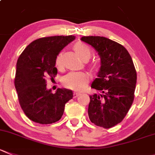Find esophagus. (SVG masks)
Here are the masks:
<instances>
[{"instance_id": "34e87169", "label": "esophagus", "mask_w": 155, "mask_h": 155, "mask_svg": "<svg viewBox=\"0 0 155 155\" xmlns=\"http://www.w3.org/2000/svg\"><path fill=\"white\" fill-rule=\"evenodd\" d=\"M79 95H80V93H78V92H74V94H73L74 98H76V97H78Z\"/></svg>"}]
</instances>
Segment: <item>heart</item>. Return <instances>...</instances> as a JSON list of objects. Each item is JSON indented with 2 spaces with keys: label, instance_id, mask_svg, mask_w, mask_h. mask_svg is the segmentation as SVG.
<instances>
[{
  "label": "heart",
  "instance_id": "obj_1",
  "mask_svg": "<svg viewBox=\"0 0 155 155\" xmlns=\"http://www.w3.org/2000/svg\"><path fill=\"white\" fill-rule=\"evenodd\" d=\"M74 50L78 56L82 60H89L91 57V50L86 44L77 42L74 45ZM55 64L58 69L62 68V55L59 54L55 60ZM90 81L89 75L84 72H71L66 74L62 79V84L65 87L73 91H81L87 85Z\"/></svg>",
  "mask_w": 155,
  "mask_h": 155
}]
</instances>
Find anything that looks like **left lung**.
Here are the masks:
<instances>
[{
	"label": "left lung",
	"mask_w": 155,
	"mask_h": 155,
	"mask_svg": "<svg viewBox=\"0 0 155 155\" xmlns=\"http://www.w3.org/2000/svg\"><path fill=\"white\" fill-rule=\"evenodd\" d=\"M101 58L97 78L91 87L88 116L96 126L110 129L122 122L132 106L137 74L132 57L122 45L103 36H83Z\"/></svg>",
	"instance_id": "8db88e82"
}]
</instances>
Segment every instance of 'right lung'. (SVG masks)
I'll return each mask as SVG.
<instances>
[{"mask_svg":"<svg viewBox=\"0 0 155 155\" xmlns=\"http://www.w3.org/2000/svg\"><path fill=\"white\" fill-rule=\"evenodd\" d=\"M74 36H57L31 42L19 57L14 84L20 107L26 116L39 124H51L62 116L73 91L58 88L54 94L46 87V78L57 74L55 60ZM54 79V78H53Z\"/></svg>","mask_w":155,"mask_h":155,"instance_id":"right-lung-1","label":"right lung"}]
</instances>
